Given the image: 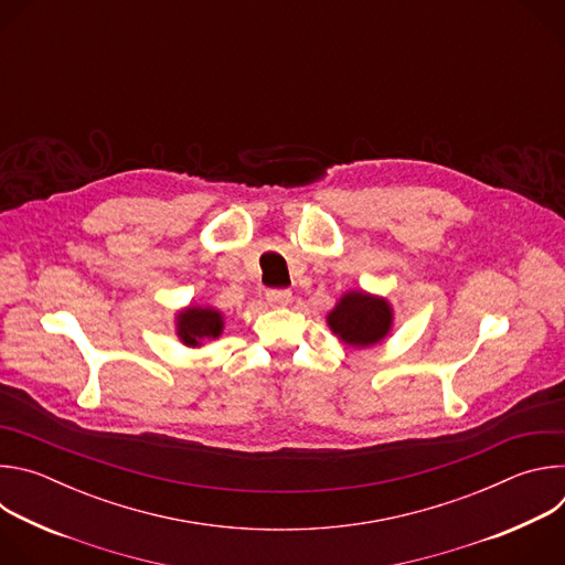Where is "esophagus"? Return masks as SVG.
<instances>
[{"instance_id":"esophagus-1","label":"esophagus","mask_w":565,"mask_h":565,"mask_svg":"<svg viewBox=\"0 0 565 565\" xmlns=\"http://www.w3.org/2000/svg\"><path fill=\"white\" fill-rule=\"evenodd\" d=\"M290 297H292V292L286 288H268L266 290V299L275 306H286L290 301Z\"/></svg>"}]
</instances>
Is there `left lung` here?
<instances>
[{"label": "left lung", "mask_w": 565, "mask_h": 565, "mask_svg": "<svg viewBox=\"0 0 565 565\" xmlns=\"http://www.w3.org/2000/svg\"><path fill=\"white\" fill-rule=\"evenodd\" d=\"M329 324L351 347L380 342L391 327V308L384 299L366 292H349L329 315Z\"/></svg>", "instance_id": "1"}]
</instances>
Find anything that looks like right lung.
I'll use <instances>...</instances> for the list:
<instances>
[{
    "label": "right lung",
    "instance_id": "1",
    "mask_svg": "<svg viewBox=\"0 0 565 565\" xmlns=\"http://www.w3.org/2000/svg\"><path fill=\"white\" fill-rule=\"evenodd\" d=\"M223 321L216 310L210 308H188L179 315V335L185 344L196 347L203 338L221 335Z\"/></svg>",
    "mask_w": 565,
    "mask_h": 565
}]
</instances>
